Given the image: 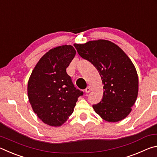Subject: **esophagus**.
<instances>
[{"label":"esophagus","instance_id":"34e87169","mask_svg":"<svg viewBox=\"0 0 157 157\" xmlns=\"http://www.w3.org/2000/svg\"><path fill=\"white\" fill-rule=\"evenodd\" d=\"M85 92L86 93V94H88V93H89L90 92V91H91V89H90V87L89 86H88V87H86V89H85Z\"/></svg>","mask_w":157,"mask_h":157}]
</instances>
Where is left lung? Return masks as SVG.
Masks as SVG:
<instances>
[{"instance_id": "left-lung-1", "label": "left lung", "mask_w": 157, "mask_h": 157, "mask_svg": "<svg viewBox=\"0 0 157 157\" xmlns=\"http://www.w3.org/2000/svg\"><path fill=\"white\" fill-rule=\"evenodd\" d=\"M78 54L99 72L104 84L102 98L93 105L95 112L108 122H118L131 112L139 91L136 68L121 48L100 39L75 44Z\"/></svg>"}]
</instances>
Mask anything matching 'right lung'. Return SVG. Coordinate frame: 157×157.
I'll use <instances>...</instances> for the list:
<instances>
[{
  "mask_svg": "<svg viewBox=\"0 0 157 157\" xmlns=\"http://www.w3.org/2000/svg\"><path fill=\"white\" fill-rule=\"evenodd\" d=\"M76 51L72 46L50 50L36 63L28 84L32 108L44 123L60 126L73 113L78 98L84 94L77 89L66 73Z\"/></svg>",
  "mask_w": 157,
  "mask_h": 157,
  "instance_id": "obj_1",
  "label": "right lung"
}]
</instances>
